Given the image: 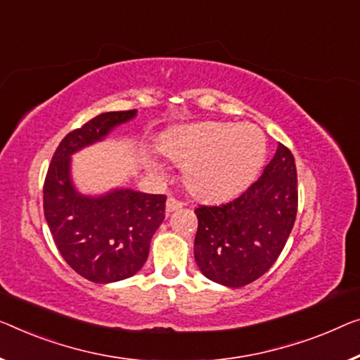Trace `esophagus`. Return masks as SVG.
I'll list each match as a JSON object with an SVG mask.
<instances>
[{
    "label": "esophagus",
    "instance_id": "obj_1",
    "mask_svg": "<svg viewBox=\"0 0 360 360\" xmlns=\"http://www.w3.org/2000/svg\"><path fill=\"white\" fill-rule=\"evenodd\" d=\"M181 207H182V202H179L178 198L168 197V200H166V213H173L176 210H179Z\"/></svg>",
    "mask_w": 360,
    "mask_h": 360
}]
</instances>
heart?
I'll list each match as a JSON object with an SVG mask.
<instances>
[{"label": "heart", "instance_id": "b5f03b06", "mask_svg": "<svg viewBox=\"0 0 360 360\" xmlns=\"http://www.w3.org/2000/svg\"><path fill=\"white\" fill-rule=\"evenodd\" d=\"M160 150L182 166L191 194L203 200H224L243 192L259 174L266 141L254 124L208 121L171 129L160 141Z\"/></svg>", "mask_w": 360, "mask_h": 360}]
</instances>
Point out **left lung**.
I'll return each instance as SVG.
<instances>
[{
    "label": "left lung",
    "mask_w": 360,
    "mask_h": 360,
    "mask_svg": "<svg viewBox=\"0 0 360 360\" xmlns=\"http://www.w3.org/2000/svg\"><path fill=\"white\" fill-rule=\"evenodd\" d=\"M296 213V163L291 150L278 143L275 157L244 194L224 205L195 208L197 266L228 288L255 281L280 257Z\"/></svg>",
    "instance_id": "8db88e82"
}]
</instances>
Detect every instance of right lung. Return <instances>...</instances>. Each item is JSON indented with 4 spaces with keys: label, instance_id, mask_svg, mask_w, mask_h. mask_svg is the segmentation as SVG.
Returning a JSON list of instances; mask_svg holds the SVG:
<instances>
[{
    "label": "right lung",
    "instance_id": "1",
    "mask_svg": "<svg viewBox=\"0 0 360 360\" xmlns=\"http://www.w3.org/2000/svg\"><path fill=\"white\" fill-rule=\"evenodd\" d=\"M136 115L137 110L101 112L69 132L53 155L43 186V212L58 250L74 271L94 283L136 275L165 219V195L124 187L84 195L71 178V155L103 141Z\"/></svg>",
    "mask_w": 360,
    "mask_h": 360
}]
</instances>
